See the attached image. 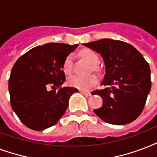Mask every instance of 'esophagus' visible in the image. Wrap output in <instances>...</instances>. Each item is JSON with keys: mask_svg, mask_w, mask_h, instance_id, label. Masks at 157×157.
Here are the masks:
<instances>
[{"mask_svg": "<svg viewBox=\"0 0 157 157\" xmlns=\"http://www.w3.org/2000/svg\"><path fill=\"white\" fill-rule=\"evenodd\" d=\"M80 92L82 93V94H83V95L85 96H91V92H85V91H80Z\"/></svg>", "mask_w": 157, "mask_h": 157, "instance_id": "obj_1", "label": "esophagus"}]
</instances>
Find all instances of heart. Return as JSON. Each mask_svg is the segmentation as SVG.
I'll list each match as a JSON object with an SVG mask.
<instances>
[{
  "label": "heart",
  "instance_id": "1",
  "mask_svg": "<svg viewBox=\"0 0 157 157\" xmlns=\"http://www.w3.org/2000/svg\"><path fill=\"white\" fill-rule=\"evenodd\" d=\"M80 56L87 60L89 64L92 65V69L95 70L96 66L99 63V56L94 51L91 49H83L80 52ZM73 70V56L69 55L63 63V70L66 75L71 74ZM97 78L94 75H90L87 77H81V76H72L69 79V84L73 87L78 88L82 91L88 90L90 87L96 84Z\"/></svg>",
  "mask_w": 157,
  "mask_h": 157
}]
</instances>
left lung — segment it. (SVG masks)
Instances as JSON below:
<instances>
[{
	"mask_svg": "<svg viewBox=\"0 0 157 157\" xmlns=\"http://www.w3.org/2000/svg\"><path fill=\"white\" fill-rule=\"evenodd\" d=\"M83 45L100 53L105 66L101 82L105 87L92 92L103 100L95 114L111 124L133 122L143 110L151 87L147 62L135 47L122 41L101 39Z\"/></svg>",
	"mask_w": 157,
	"mask_h": 157,
	"instance_id": "1",
	"label": "left lung"
}]
</instances>
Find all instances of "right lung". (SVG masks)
I'll return each mask as SVG.
<instances>
[{"mask_svg":"<svg viewBox=\"0 0 157 157\" xmlns=\"http://www.w3.org/2000/svg\"><path fill=\"white\" fill-rule=\"evenodd\" d=\"M78 46H37L14 63L9 79L10 105L28 128L41 131L56 124L67 110L70 96L78 92L75 87H61L65 81L64 60ZM56 88L58 91L54 90Z\"/></svg>","mask_w":157,"mask_h":157,"instance_id":"right-lung-1","label":"right lung"}]
</instances>
